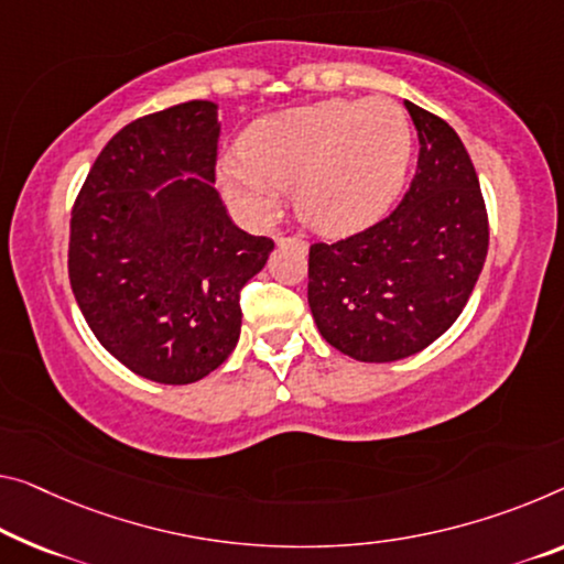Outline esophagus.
<instances>
[{"label":"esophagus","mask_w":564,"mask_h":564,"mask_svg":"<svg viewBox=\"0 0 564 564\" xmlns=\"http://www.w3.org/2000/svg\"><path fill=\"white\" fill-rule=\"evenodd\" d=\"M274 239H276V245H280V247H284V245H297V247H302V249L307 247V241L302 239V237H284V234H276Z\"/></svg>","instance_id":"obj_1"}]
</instances>
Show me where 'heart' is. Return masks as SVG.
<instances>
[{
    "label": "heart",
    "mask_w": 564,
    "mask_h": 564,
    "mask_svg": "<svg viewBox=\"0 0 564 564\" xmlns=\"http://www.w3.org/2000/svg\"><path fill=\"white\" fill-rule=\"evenodd\" d=\"M413 128L386 95L333 98L259 118L241 135V155L219 163L224 194L267 219L294 188L300 219L323 234H352L378 221L401 194Z\"/></svg>",
    "instance_id": "b5f03b06"
}]
</instances>
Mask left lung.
<instances>
[{"label": "left lung", "mask_w": 564, "mask_h": 564, "mask_svg": "<svg viewBox=\"0 0 564 564\" xmlns=\"http://www.w3.org/2000/svg\"><path fill=\"white\" fill-rule=\"evenodd\" d=\"M419 166L391 216L310 247L307 302L319 335L362 362L409 358L444 335L471 297L489 249L474 163L446 120L405 100Z\"/></svg>", "instance_id": "left-lung-1"}]
</instances>
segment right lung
Listing matches in <instances>:
<instances>
[{
  "label": "right lung",
  "mask_w": 564,
  "mask_h": 564,
  "mask_svg": "<svg viewBox=\"0 0 564 564\" xmlns=\"http://www.w3.org/2000/svg\"><path fill=\"white\" fill-rule=\"evenodd\" d=\"M216 102L128 123L95 159L70 219L73 294L93 335L135 376L202 380L241 330V288L274 241L229 219L216 178Z\"/></svg>",
  "instance_id": "right-lung-1"
}]
</instances>
